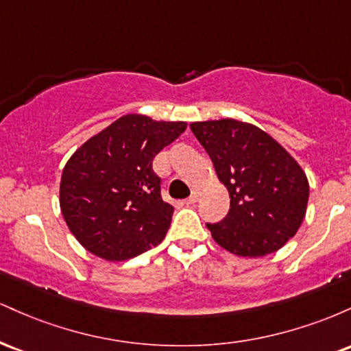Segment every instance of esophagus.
Here are the masks:
<instances>
[{
    "label": "esophagus",
    "mask_w": 351,
    "mask_h": 351,
    "mask_svg": "<svg viewBox=\"0 0 351 351\" xmlns=\"http://www.w3.org/2000/svg\"><path fill=\"white\" fill-rule=\"evenodd\" d=\"M198 199H199V191H193L191 196H189V198L186 199V203L188 204H195Z\"/></svg>",
    "instance_id": "1"
}]
</instances>
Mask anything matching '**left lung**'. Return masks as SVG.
<instances>
[{
  "label": "left lung",
  "instance_id": "1",
  "mask_svg": "<svg viewBox=\"0 0 351 351\" xmlns=\"http://www.w3.org/2000/svg\"><path fill=\"white\" fill-rule=\"evenodd\" d=\"M189 128L228 188V216L206 224L213 239L243 257L272 254L299 231L308 180L291 153L259 127L234 119L193 122Z\"/></svg>",
  "mask_w": 351,
  "mask_h": 351
}]
</instances>
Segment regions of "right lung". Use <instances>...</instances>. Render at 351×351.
Listing matches in <instances>:
<instances>
[{"mask_svg": "<svg viewBox=\"0 0 351 351\" xmlns=\"http://www.w3.org/2000/svg\"><path fill=\"white\" fill-rule=\"evenodd\" d=\"M184 130L186 122L128 114L75 150L60 176L59 203L88 252L127 261L165 239L173 206L162 198V178L152 163Z\"/></svg>", "mask_w": 351, "mask_h": 351, "instance_id": "obj_1", "label": "right lung"}]
</instances>
